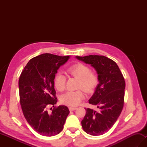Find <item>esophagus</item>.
Listing matches in <instances>:
<instances>
[{"label":"esophagus","mask_w":147,"mask_h":147,"mask_svg":"<svg viewBox=\"0 0 147 147\" xmlns=\"http://www.w3.org/2000/svg\"><path fill=\"white\" fill-rule=\"evenodd\" d=\"M69 109L70 111H75L76 109V107H69Z\"/></svg>","instance_id":"obj_1"}]
</instances>
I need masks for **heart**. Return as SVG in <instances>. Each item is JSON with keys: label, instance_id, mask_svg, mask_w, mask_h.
<instances>
[{"label": "heart", "instance_id": "1", "mask_svg": "<svg viewBox=\"0 0 147 147\" xmlns=\"http://www.w3.org/2000/svg\"><path fill=\"white\" fill-rule=\"evenodd\" d=\"M67 73L69 75L78 79V88L80 89L65 92L61 96L60 100L62 104L76 107L85 98V93L83 89L88 93L95 91L98 84V77L96 73L91 71L88 65L82 63L73 65L67 69ZM65 81V77L62 73H57L56 74L54 80V86L56 90L59 92L64 90Z\"/></svg>", "mask_w": 147, "mask_h": 147}]
</instances>
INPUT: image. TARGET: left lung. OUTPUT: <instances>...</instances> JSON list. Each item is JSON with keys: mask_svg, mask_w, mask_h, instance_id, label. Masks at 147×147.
I'll return each instance as SVG.
<instances>
[{"mask_svg": "<svg viewBox=\"0 0 147 147\" xmlns=\"http://www.w3.org/2000/svg\"><path fill=\"white\" fill-rule=\"evenodd\" d=\"M78 60L91 64L97 72L99 84L89 104L96 105L99 111L86 109L82 126L86 133L102 135L113 126L123 110L125 81L115 62L104 55L76 56Z\"/></svg>", "mask_w": 147, "mask_h": 147, "instance_id": "1", "label": "left lung"}]
</instances>
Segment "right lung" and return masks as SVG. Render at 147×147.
Here are the masks:
<instances>
[{
	"instance_id": "add662e5",
	"label": "right lung",
	"mask_w": 147,
	"mask_h": 147,
	"mask_svg": "<svg viewBox=\"0 0 147 147\" xmlns=\"http://www.w3.org/2000/svg\"><path fill=\"white\" fill-rule=\"evenodd\" d=\"M69 58V55L62 57L47 53L38 55L30 59L20 76L19 91L24 116L41 135L59 134L69 113L65 105H55L57 98L54 84L58 69Z\"/></svg>"
}]
</instances>
